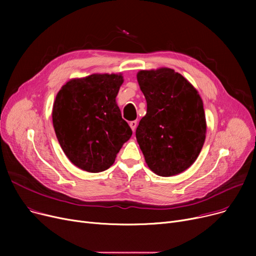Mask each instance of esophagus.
Segmentation results:
<instances>
[{
	"label": "esophagus",
	"instance_id": "34e87169",
	"mask_svg": "<svg viewBox=\"0 0 256 256\" xmlns=\"http://www.w3.org/2000/svg\"><path fill=\"white\" fill-rule=\"evenodd\" d=\"M137 126H138V122H137L136 120H132V121H130V128L132 130V132L136 130Z\"/></svg>",
	"mask_w": 256,
	"mask_h": 256
}]
</instances>
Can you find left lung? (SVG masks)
<instances>
[{
	"instance_id": "left-lung-1",
	"label": "left lung",
	"mask_w": 256,
	"mask_h": 256,
	"mask_svg": "<svg viewBox=\"0 0 256 256\" xmlns=\"http://www.w3.org/2000/svg\"><path fill=\"white\" fill-rule=\"evenodd\" d=\"M147 102L136 138L145 162L160 176L189 168L206 140L204 102L197 90L171 68L141 70L137 74Z\"/></svg>"
}]
</instances>
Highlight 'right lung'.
Returning a JSON list of instances; mask_svg holds the SVG:
<instances>
[{
    "label": "right lung",
    "instance_id": "add662e5",
    "mask_svg": "<svg viewBox=\"0 0 256 256\" xmlns=\"http://www.w3.org/2000/svg\"><path fill=\"white\" fill-rule=\"evenodd\" d=\"M121 74H90L67 82L52 106V126L66 156L76 167L102 172L132 136L121 116L116 96Z\"/></svg>",
    "mask_w": 256,
    "mask_h": 256
}]
</instances>
